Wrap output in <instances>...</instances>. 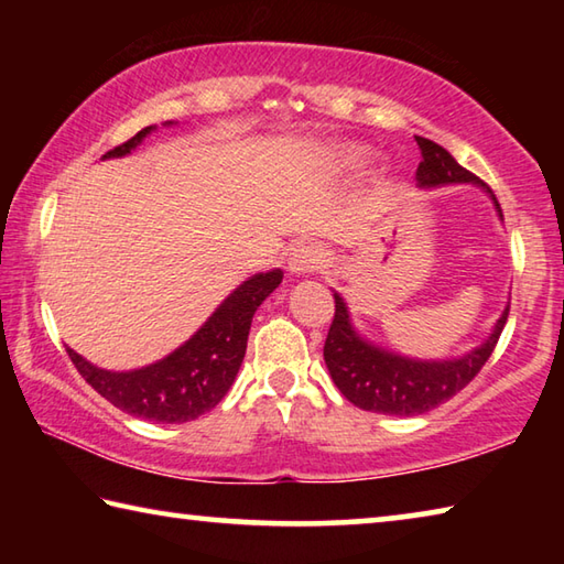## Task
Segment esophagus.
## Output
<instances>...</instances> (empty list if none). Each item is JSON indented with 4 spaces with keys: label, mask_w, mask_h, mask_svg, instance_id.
<instances>
[{
    "label": "esophagus",
    "mask_w": 564,
    "mask_h": 564,
    "mask_svg": "<svg viewBox=\"0 0 564 564\" xmlns=\"http://www.w3.org/2000/svg\"><path fill=\"white\" fill-rule=\"evenodd\" d=\"M326 265V251L316 243H301L291 251L289 269L293 273H316Z\"/></svg>",
    "instance_id": "34e87169"
}]
</instances>
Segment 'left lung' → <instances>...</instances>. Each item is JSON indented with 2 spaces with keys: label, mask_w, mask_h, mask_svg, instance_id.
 <instances>
[{
  "label": "left lung",
  "mask_w": 564,
  "mask_h": 564,
  "mask_svg": "<svg viewBox=\"0 0 564 564\" xmlns=\"http://www.w3.org/2000/svg\"><path fill=\"white\" fill-rule=\"evenodd\" d=\"M415 141L420 154H423V161H420L415 171L420 186L465 184V181H473V184H480L490 191L485 181L457 164L441 144L423 137H415ZM495 206H498L502 216L498 198H495ZM333 299H336V313H333L326 346H323V358H326L333 383L338 386L340 393L352 405L383 415H420L460 393L492 356L510 313L508 305L498 326L490 333V338L480 348L467 352L465 358L420 362L400 358L395 352H386L362 340L350 326L346 303H343L338 293H333Z\"/></svg>",
  "instance_id": "8db88e82"
}]
</instances>
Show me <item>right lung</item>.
<instances>
[{
  "mask_svg": "<svg viewBox=\"0 0 564 564\" xmlns=\"http://www.w3.org/2000/svg\"><path fill=\"white\" fill-rule=\"evenodd\" d=\"M149 131L151 127L141 129L137 137L107 151L104 159L129 154ZM281 279V271H269L238 285L194 338L154 366L111 373L91 366L72 348H66V352L79 376L123 413L156 423H188L221 403L228 388L234 386L246 356L253 313L265 295L279 289Z\"/></svg>",
  "mask_w": 564,
  "mask_h": 564,
  "instance_id": "1",
  "label": "right lung"
}]
</instances>
